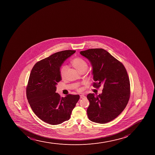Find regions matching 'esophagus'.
Returning <instances> with one entry per match:
<instances>
[{
    "mask_svg": "<svg viewBox=\"0 0 155 155\" xmlns=\"http://www.w3.org/2000/svg\"><path fill=\"white\" fill-rule=\"evenodd\" d=\"M80 98H81V99H84V98H85V97L84 95H80Z\"/></svg>",
    "mask_w": 155,
    "mask_h": 155,
    "instance_id": "34e87169",
    "label": "esophagus"
}]
</instances>
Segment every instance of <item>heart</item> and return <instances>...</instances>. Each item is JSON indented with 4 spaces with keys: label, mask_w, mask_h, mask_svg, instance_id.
Returning a JSON list of instances; mask_svg holds the SVG:
<instances>
[{
    "label": "heart",
    "mask_w": 155,
    "mask_h": 155,
    "mask_svg": "<svg viewBox=\"0 0 155 155\" xmlns=\"http://www.w3.org/2000/svg\"><path fill=\"white\" fill-rule=\"evenodd\" d=\"M71 64L75 69L80 72H82L83 71L86 70L88 67L87 63H86V61L84 60H83V58L79 57H77L73 58L71 61ZM67 70L68 68L66 66H64L61 69L60 73L63 78L66 77ZM76 90L79 92H80L82 91L81 88L79 87H77Z\"/></svg>",
    "instance_id": "1"
}]
</instances>
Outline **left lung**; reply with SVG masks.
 Returning <instances> with one entry per match:
<instances>
[{
  "label": "left lung",
  "instance_id": "left-lung-1",
  "mask_svg": "<svg viewBox=\"0 0 155 155\" xmlns=\"http://www.w3.org/2000/svg\"><path fill=\"white\" fill-rule=\"evenodd\" d=\"M92 64L93 86L104 85L103 92L97 97L87 96L90 104L88 117L94 122L104 124L112 121L122 112L130 96V85L127 71L122 63L102 48L80 51Z\"/></svg>",
  "mask_w": 155,
  "mask_h": 155
}]
</instances>
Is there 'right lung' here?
<instances>
[{
  "label": "right lung",
  "instance_id": "1",
  "mask_svg": "<svg viewBox=\"0 0 155 155\" xmlns=\"http://www.w3.org/2000/svg\"><path fill=\"white\" fill-rule=\"evenodd\" d=\"M76 52L67 50L56 52L36 63L26 87L27 98L31 109L40 119L51 125L61 124L70 118L80 97L69 94L63 97L56 93L61 81L60 67Z\"/></svg>",
  "mask_w": 155,
  "mask_h": 155
}]
</instances>
